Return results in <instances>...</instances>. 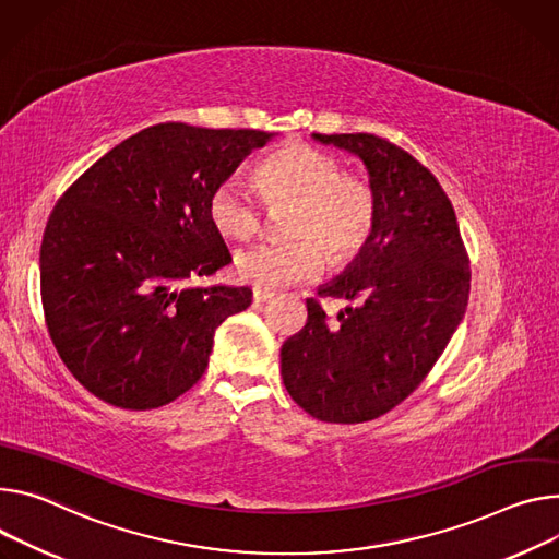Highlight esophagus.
<instances>
[{"instance_id":"obj_1","label":"esophagus","mask_w":559,"mask_h":559,"mask_svg":"<svg viewBox=\"0 0 559 559\" xmlns=\"http://www.w3.org/2000/svg\"><path fill=\"white\" fill-rule=\"evenodd\" d=\"M274 296V292H267V289H253V302H257V306H261V302H265V300H270Z\"/></svg>"}]
</instances>
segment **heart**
<instances>
[{"label":"heart","mask_w":559,"mask_h":559,"mask_svg":"<svg viewBox=\"0 0 559 559\" xmlns=\"http://www.w3.org/2000/svg\"><path fill=\"white\" fill-rule=\"evenodd\" d=\"M259 182L272 207L296 205L294 242H261L234 259L238 281L274 289L314 281L323 270V251L334 265L349 263L370 242L379 195L374 185L345 174L343 165L312 144H287L259 169ZM214 229L229 240H247L265 225V202L240 176L225 178L210 195Z\"/></svg>","instance_id":"1"}]
</instances>
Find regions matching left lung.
<instances>
[{
	"label": "left lung",
	"instance_id": "8db88e82",
	"mask_svg": "<svg viewBox=\"0 0 559 559\" xmlns=\"http://www.w3.org/2000/svg\"><path fill=\"white\" fill-rule=\"evenodd\" d=\"M364 160L379 195L370 242L319 294L359 300L330 323L308 298V323L281 347L289 396L314 419L372 421L432 370L471 294L468 253L437 178L372 133H312Z\"/></svg>",
	"mask_w": 559,
	"mask_h": 559
}]
</instances>
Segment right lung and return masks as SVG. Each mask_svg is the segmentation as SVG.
I'll list each match as a JSON object with an SVG mask.
<instances>
[{
	"label": "right lung",
	"mask_w": 559,
	"mask_h": 559,
	"mask_svg": "<svg viewBox=\"0 0 559 559\" xmlns=\"http://www.w3.org/2000/svg\"><path fill=\"white\" fill-rule=\"evenodd\" d=\"M274 133L165 122L122 140L60 198L39 249L48 334L97 399L151 411L205 372L251 289L185 285L231 263L207 202Z\"/></svg>",
	"instance_id": "add662e5"
}]
</instances>
